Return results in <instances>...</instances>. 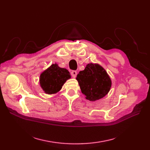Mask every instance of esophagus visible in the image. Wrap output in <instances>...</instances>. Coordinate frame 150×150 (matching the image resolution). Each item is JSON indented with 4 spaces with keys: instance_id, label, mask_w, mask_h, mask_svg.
<instances>
[{
    "instance_id": "obj_1",
    "label": "esophagus",
    "mask_w": 150,
    "mask_h": 150,
    "mask_svg": "<svg viewBox=\"0 0 150 150\" xmlns=\"http://www.w3.org/2000/svg\"><path fill=\"white\" fill-rule=\"evenodd\" d=\"M71 75L72 76V78H75L76 76H77V72L76 71H71Z\"/></svg>"
}]
</instances>
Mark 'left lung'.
Listing matches in <instances>:
<instances>
[{"instance_id": "left-lung-1", "label": "left lung", "mask_w": 150, "mask_h": 150, "mask_svg": "<svg viewBox=\"0 0 150 150\" xmlns=\"http://www.w3.org/2000/svg\"><path fill=\"white\" fill-rule=\"evenodd\" d=\"M81 92L90 101L99 100L110 91L112 81L106 71L97 63L90 62L77 75Z\"/></svg>"}]
</instances>
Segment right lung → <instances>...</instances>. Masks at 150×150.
Masks as SVG:
<instances>
[{"label": "right lung", "instance_id": "right-lung-1", "mask_svg": "<svg viewBox=\"0 0 150 150\" xmlns=\"http://www.w3.org/2000/svg\"><path fill=\"white\" fill-rule=\"evenodd\" d=\"M71 78V76L68 70L60 67L55 63L40 74L39 83L45 93L52 94L59 91L66 81Z\"/></svg>", "mask_w": 150, "mask_h": 150}]
</instances>
